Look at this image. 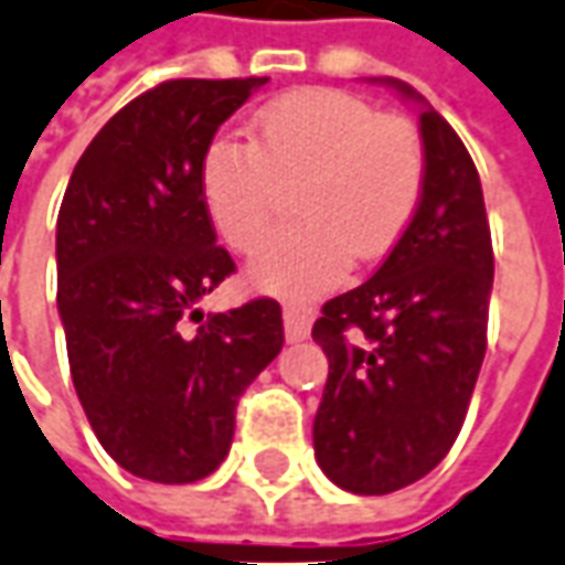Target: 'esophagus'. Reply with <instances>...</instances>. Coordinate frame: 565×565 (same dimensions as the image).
<instances>
[{"mask_svg": "<svg viewBox=\"0 0 565 565\" xmlns=\"http://www.w3.org/2000/svg\"><path fill=\"white\" fill-rule=\"evenodd\" d=\"M282 320H286V341L291 344H298V341H305L307 334H310V322H313V310L307 305H289L282 307Z\"/></svg>", "mask_w": 565, "mask_h": 565, "instance_id": "obj_1", "label": "esophagus"}]
</instances>
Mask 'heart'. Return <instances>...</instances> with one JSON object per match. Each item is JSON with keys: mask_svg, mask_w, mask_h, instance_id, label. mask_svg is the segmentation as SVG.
<instances>
[{"mask_svg": "<svg viewBox=\"0 0 565 565\" xmlns=\"http://www.w3.org/2000/svg\"><path fill=\"white\" fill-rule=\"evenodd\" d=\"M295 215L248 260V279L276 295L341 282L353 258L387 255L424 190L418 128L338 88H301L255 116V141L217 135L200 162L202 202L224 243L252 252L274 227L279 184H295Z\"/></svg>", "mask_w": 565, "mask_h": 565, "instance_id": "1", "label": "heart"}]
</instances>
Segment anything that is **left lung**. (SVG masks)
<instances>
[{
    "label": "left lung",
    "instance_id": "obj_1",
    "mask_svg": "<svg viewBox=\"0 0 565 565\" xmlns=\"http://www.w3.org/2000/svg\"><path fill=\"white\" fill-rule=\"evenodd\" d=\"M381 82L422 110V200L375 276L326 301L313 322L329 356L313 452L356 495L415 483L452 449L486 356L495 274L468 147L412 85Z\"/></svg>",
    "mask_w": 565,
    "mask_h": 565
}]
</instances>
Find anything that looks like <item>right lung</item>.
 <instances>
[{
    "mask_svg": "<svg viewBox=\"0 0 565 565\" xmlns=\"http://www.w3.org/2000/svg\"><path fill=\"white\" fill-rule=\"evenodd\" d=\"M264 82L169 79L135 97L85 147L57 212L73 387L100 446L141 480L217 470L239 396L286 341L274 298L200 310L236 270L202 202V153Z\"/></svg>",
    "mask_w": 565,
    "mask_h": 565,
    "instance_id": "obj_1",
    "label": "right lung"
}]
</instances>
